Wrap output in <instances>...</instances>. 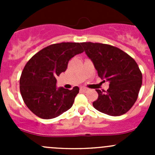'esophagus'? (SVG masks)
<instances>
[{
  "label": "esophagus",
  "mask_w": 155,
  "mask_h": 155,
  "mask_svg": "<svg viewBox=\"0 0 155 155\" xmlns=\"http://www.w3.org/2000/svg\"><path fill=\"white\" fill-rule=\"evenodd\" d=\"M80 90L83 92H87V91H88V89L85 87H80Z\"/></svg>",
  "instance_id": "obj_1"
}]
</instances>
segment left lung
I'll return each mask as SVG.
<instances>
[{"mask_svg": "<svg viewBox=\"0 0 155 155\" xmlns=\"http://www.w3.org/2000/svg\"><path fill=\"white\" fill-rule=\"evenodd\" d=\"M92 61L98 76L109 82L107 91L97 89L98 98L93 106L112 116L124 115L134 106L142 86L143 75L138 64L120 48L98 43H81Z\"/></svg>", "mask_w": 155, "mask_h": 155, "instance_id": "obj_1", "label": "left lung"}]
</instances>
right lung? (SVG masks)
Listing matches in <instances>:
<instances>
[{"mask_svg": "<svg viewBox=\"0 0 155 155\" xmlns=\"http://www.w3.org/2000/svg\"><path fill=\"white\" fill-rule=\"evenodd\" d=\"M83 51L79 43H55L28 61L20 77V92L25 104L37 116L51 119L72 107L79 87L58 88L56 77L66 71L72 58Z\"/></svg>", "mask_w": 155, "mask_h": 155, "instance_id": "right-lung-1", "label": "right lung"}]
</instances>
